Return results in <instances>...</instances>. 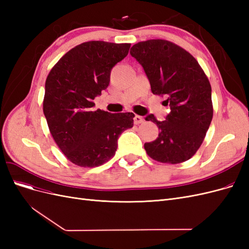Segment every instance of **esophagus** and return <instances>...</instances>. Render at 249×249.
Returning a JSON list of instances; mask_svg holds the SVG:
<instances>
[{"mask_svg": "<svg viewBox=\"0 0 249 249\" xmlns=\"http://www.w3.org/2000/svg\"><path fill=\"white\" fill-rule=\"evenodd\" d=\"M134 123H135V124H142L143 123V117L139 116V115H136V116L134 117Z\"/></svg>", "mask_w": 249, "mask_h": 249, "instance_id": "1", "label": "esophagus"}]
</instances>
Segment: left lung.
<instances>
[{
	"mask_svg": "<svg viewBox=\"0 0 249 249\" xmlns=\"http://www.w3.org/2000/svg\"><path fill=\"white\" fill-rule=\"evenodd\" d=\"M131 55L142 65L152 92L166 95L170 106L166 120L153 114L146 120L160 129L159 137L144 143L152 159L178 164L195 155L213 118L212 89L205 71L189 52L164 39L140 41Z\"/></svg>",
	"mask_w": 249,
	"mask_h": 249,
	"instance_id": "obj_1",
	"label": "left lung"
}]
</instances>
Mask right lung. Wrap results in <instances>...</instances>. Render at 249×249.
I'll return each mask as SVG.
<instances>
[{"mask_svg":"<svg viewBox=\"0 0 249 249\" xmlns=\"http://www.w3.org/2000/svg\"><path fill=\"white\" fill-rule=\"evenodd\" d=\"M131 43L87 41L53 66L46 81L43 113L56 144L71 163L96 167L115 155L119 135L134 124L131 112L97 109L93 100L106 89L112 67L127 55Z\"/></svg>","mask_w":249,"mask_h":249,"instance_id":"right-lung-1","label":"right lung"}]
</instances>
